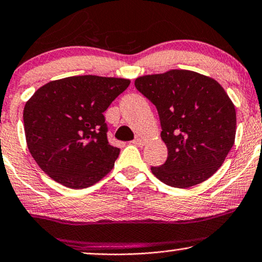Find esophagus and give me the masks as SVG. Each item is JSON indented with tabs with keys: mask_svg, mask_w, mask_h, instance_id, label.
<instances>
[{
	"mask_svg": "<svg viewBox=\"0 0 262 262\" xmlns=\"http://www.w3.org/2000/svg\"><path fill=\"white\" fill-rule=\"evenodd\" d=\"M132 143H134L135 145H138V147H142V145H144L145 142L142 138L137 137L136 139H134V141H132Z\"/></svg>",
	"mask_w": 262,
	"mask_h": 262,
	"instance_id": "34e87169",
	"label": "esophagus"
}]
</instances>
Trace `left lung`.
Returning <instances> with one entry per match:
<instances>
[{
    "label": "left lung",
    "mask_w": 262,
    "mask_h": 262,
    "mask_svg": "<svg viewBox=\"0 0 262 262\" xmlns=\"http://www.w3.org/2000/svg\"><path fill=\"white\" fill-rule=\"evenodd\" d=\"M135 86L156 107L167 160L151 172L190 188L218 171L235 143L236 110L216 80L186 70L139 77Z\"/></svg>",
    "instance_id": "8db88e82"
}]
</instances>
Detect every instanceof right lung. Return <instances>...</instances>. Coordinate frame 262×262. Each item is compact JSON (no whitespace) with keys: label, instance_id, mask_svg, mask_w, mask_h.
I'll use <instances>...</instances> for the list:
<instances>
[{"label":"right lung","instance_id":"right-lung-1","mask_svg":"<svg viewBox=\"0 0 262 262\" xmlns=\"http://www.w3.org/2000/svg\"><path fill=\"white\" fill-rule=\"evenodd\" d=\"M130 80L74 76L39 88L24 108L27 148L54 181L84 189L113 168L120 149L110 144L103 112Z\"/></svg>","mask_w":262,"mask_h":262}]
</instances>
